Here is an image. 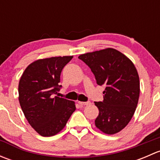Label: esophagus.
<instances>
[{
  "instance_id": "34e87169",
  "label": "esophagus",
  "mask_w": 160,
  "mask_h": 160,
  "mask_svg": "<svg viewBox=\"0 0 160 160\" xmlns=\"http://www.w3.org/2000/svg\"><path fill=\"white\" fill-rule=\"evenodd\" d=\"M78 103L80 104V105H90V101H87V102H83V101H79Z\"/></svg>"
}]
</instances>
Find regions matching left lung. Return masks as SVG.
<instances>
[{
    "mask_svg": "<svg viewBox=\"0 0 160 160\" xmlns=\"http://www.w3.org/2000/svg\"><path fill=\"white\" fill-rule=\"evenodd\" d=\"M78 58L90 67L97 83L105 87L103 101L94 102L99 110L95 125L108 135L118 133L129 123L138 104L140 83L135 65L112 48Z\"/></svg>",
    "mask_w": 160,
    "mask_h": 160,
    "instance_id": "8db88e82",
    "label": "left lung"
}]
</instances>
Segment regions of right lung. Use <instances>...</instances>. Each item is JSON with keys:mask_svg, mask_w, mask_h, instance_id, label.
I'll use <instances>...</instances> for the list:
<instances>
[{"mask_svg": "<svg viewBox=\"0 0 160 160\" xmlns=\"http://www.w3.org/2000/svg\"><path fill=\"white\" fill-rule=\"evenodd\" d=\"M72 56L38 59L25 69L18 84L21 108L31 126L49 137L63 129L76 110L75 102L56 96L60 74Z\"/></svg>", "mask_w": 160, "mask_h": 160, "instance_id": "right-lung-1", "label": "right lung"}]
</instances>
